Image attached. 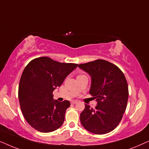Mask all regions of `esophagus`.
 <instances>
[{"instance_id": "esophagus-1", "label": "esophagus", "mask_w": 149, "mask_h": 149, "mask_svg": "<svg viewBox=\"0 0 149 149\" xmlns=\"http://www.w3.org/2000/svg\"><path fill=\"white\" fill-rule=\"evenodd\" d=\"M76 103H77V101H76V100L71 101V104H76Z\"/></svg>"}]
</instances>
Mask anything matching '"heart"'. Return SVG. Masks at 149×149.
<instances>
[{
  "label": "heart",
  "mask_w": 149,
  "mask_h": 149,
  "mask_svg": "<svg viewBox=\"0 0 149 149\" xmlns=\"http://www.w3.org/2000/svg\"><path fill=\"white\" fill-rule=\"evenodd\" d=\"M80 75H82V74H80Z\"/></svg>",
  "instance_id": "obj_1"
}]
</instances>
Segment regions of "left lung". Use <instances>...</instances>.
I'll return each instance as SVG.
<instances>
[{"instance_id": "8db88e82", "label": "left lung", "mask_w": 149, "mask_h": 149, "mask_svg": "<svg viewBox=\"0 0 149 149\" xmlns=\"http://www.w3.org/2000/svg\"><path fill=\"white\" fill-rule=\"evenodd\" d=\"M79 67L91 77L89 93L97 102L94 109L85 104L81 124L95 134L111 132L119 125L127 107L129 91L125 75L116 65L100 59Z\"/></svg>"}]
</instances>
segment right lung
I'll list each match as a JSON object with an SVG mask.
<instances>
[{
    "instance_id": "right-lung-1",
    "label": "right lung",
    "mask_w": 149,
    "mask_h": 149,
    "mask_svg": "<svg viewBox=\"0 0 149 149\" xmlns=\"http://www.w3.org/2000/svg\"><path fill=\"white\" fill-rule=\"evenodd\" d=\"M74 63H61L40 57L28 63L20 78L18 97L24 118L38 132L47 133L60 127L70 102L54 100L53 91L77 68Z\"/></svg>"
}]
</instances>
